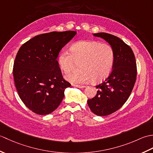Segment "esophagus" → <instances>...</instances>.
<instances>
[{
    "label": "esophagus",
    "instance_id": "obj_1",
    "mask_svg": "<svg viewBox=\"0 0 153 153\" xmlns=\"http://www.w3.org/2000/svg\"><path fill=\"white\" fill-rule=\"evenodd\" d=\"M73 86L77 87V88H79V89H82V88H85V85H73Z\"/></svg>",
    "mask_w": 153,
    "mask_h": 153
}]
</instances>
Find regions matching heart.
Listing matches in <instances>:
<instances>
[{"label":"heart","instance_id":"heart-1","mask_svg":"<svg viewBox=\"0 0 153 153\" xmlns=\"http://www.w3.org/2000/svg\"><path fill=\"white\" fill-rule=\"evenodd\" d=\"M70 52L62 51L58 56V63L64 73H68L79 63L78 71L68 74L66 78L74 83H84L91 81L94 83L105 79L114 61L112 48L97 41H82L74 44Z\"/></svg>","mask_w":153,"mask_h":153}]
</instances>
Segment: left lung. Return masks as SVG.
Instances as JSON below:
<instances>
[{
  "label": "left lung",
  "mask_w": 153,
  "mask_h": 153,
  "mask_svg": "<svg viewBox=\"0 0 153 153\" xmlns=\"http://www.w3.org/2000/svg\"><path fill=\"white\" fill-rule=\"evenodd\" d=\"M93 35L105 40L114 53L111 74L96 86L98 89L96 96L87 100L91 110L97 116H103L116 112L128 99L135 83L137 66L132 49L122 39L106 33Z\"/></svg>",
  "instance_id": "1"
}]
</instances>
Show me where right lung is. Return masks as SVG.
I'll list each match as a JSON object with an SVG mask.
<instances>
[{
  "label": "right lung",
  "instance_id": "1",
  "mask_svg": "<svg viewBox=\"0 0 153 153\" xmlns=\"http://www.w3.org/2000/svg\"><path fill=\"white\" fill-rule=\"evenodd\" d=\"M76 31H53L37 35L19 48L13 68L19 98L39 115L53 112L71 84L64 80L56 58Z\"/></svg>",
  "mask_w": 153,
  "mask_h": 153
}]
</instances>
